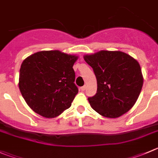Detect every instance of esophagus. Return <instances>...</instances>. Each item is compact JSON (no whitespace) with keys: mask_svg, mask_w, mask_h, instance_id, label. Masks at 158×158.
Masks as SVG:
<instances>
[{"mask_svg":"<svg viewBox=\"0 0 158 158\" xmlns=\"http://www.w3.org/2000/svg\"><path fill=\"white\" fill-rule=\"evenodd\" d=\"M85 88H86V86H85V85H83V86H82L80 88V89L82 90V91H84V90L85 89Z\"/></svg>","mask_w":158,"mask_h":158,"instance_id":"obj_1","label":"esophagus"}]
</instances>
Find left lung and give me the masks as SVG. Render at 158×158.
I'll list each match as a JSON object with an SVG mask.
<instances>
[{
	"label": "left lung",
	"mask_w": 158,
	"mask_h": 158,
	"mask_svg": "<svg viewBox=\"0 0 158 158\" xmlns=\"http://www.w3.org/2000/svg\"><path fill=\"white\" fill-rule=\"evenodd\" d=\"M84 59L97 80L96 95L88 98L92 108L108 118L119 117L129 111L143 86L138 62L120 51H100L85 56Z\"/></svg>",
	"instance_id": "left-lung-1"
}]
</instances>
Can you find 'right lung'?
Listing matches in <instances>:
<instances>
[{"instance_id": "1", "label": "right lung", "mask_w": 158, "mask_h": 158, "mask_svg": "<svg viewBox=\"0 0 158 158\" xmlns=\"http://www.w3.org/2000/svg\"><path fill=\"white\" fill-rule=\"evenodd\" d=\"M78 56L58 50L28 56L20 69V91L33 111L46 118L69 108L79 89L73 66Z\"/></svg>"}]
</instances>
